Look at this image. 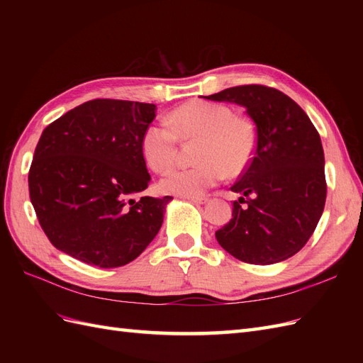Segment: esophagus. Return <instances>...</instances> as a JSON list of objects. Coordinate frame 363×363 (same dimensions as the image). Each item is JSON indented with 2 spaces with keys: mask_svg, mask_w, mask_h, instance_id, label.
<instances>
[{
  "mask_svg": "<svg viewBox=\"0 0 363 363\" xmlns=\"http://www.w3.org/2000/svg\"><path fill=\"white\" fill-rule=\"evenodd\" d=\"M189 201L195 203V204H206L208 201L207 196H186Z\"/></svg>",
  "mask_w": 363,
  "mask_h": 363,
  "instance_id": "obj_1",
  "label": "esophagus"
}]
</instances>
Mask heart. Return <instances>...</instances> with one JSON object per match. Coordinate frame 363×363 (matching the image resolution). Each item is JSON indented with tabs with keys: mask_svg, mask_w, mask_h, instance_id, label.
<instances>
[{
	"mask_svg": "<svg viewBox=\"0 0 363 363\" xmlns=\"http://www.w3.org/2000/svg\"><path fill=\"white\" fill-rule=\"evenodd\" d=\"M179 138L200 139L196 160L191 168H174L163 175L160 191L177 196H199L224 180L242 174L255 157L256 127L230 107L212 101H189L172 111L167 123L145 128L140 151L148 167L162 172L175 160Z\"/></svg>",
	"mask_w": 363,
	"mask_h": 363,
	"instance_id": "1",
	"label": "heart"
}]
</instances>
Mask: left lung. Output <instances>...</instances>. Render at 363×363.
<instances>
[{
	"label": "left lung",
	"mask_w": 363,
	"mask_h": 363,
	"mask_svg": "<svg viewBox=\"0 0 363 363\" xmlns=\"http://www.w3.org/2000/svg\"><path fill=\"white\" fill-rule=\"evenodd\" d=\"M204 98L245 107L257 133L255 157L230 188L247 206H240L243 196L233 203L232 219L215 233L218 244L252 265L292 257L315 232L327 195L323 144L312 121L292 98L262 84Z\"/></svg>",
	"instance_id": "1"
}]
</instances>
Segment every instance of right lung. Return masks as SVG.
Wrapping results in <instances>:
<instances>
[{
    "mask_svg": "<svg viewBox=\"0 0 363 363\" xmlns=\"http://www.w3.org/2000/svg\"><path fill=\"white\" fill-rule=\"evenodd\" d=\"M156 106L92 100L42 131L28 172L30 200L57 250L98 268L135 260L156 238L172 196H131L151 180L140 151Z\"/></svg>",
    "mask_w": 363,
    "mask_h": 363,
    "instance_id": "obj_1",
    "label": "right lung"
}]
</instances>
